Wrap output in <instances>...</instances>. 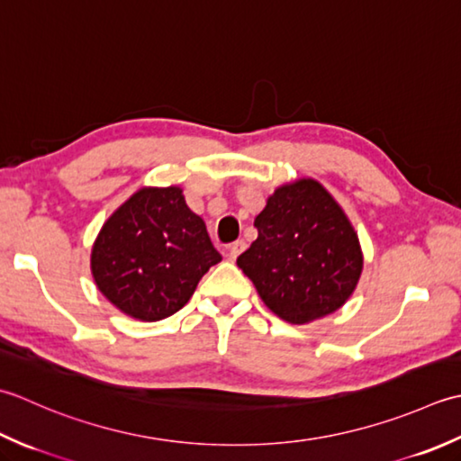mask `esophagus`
<instances>
[{
	"instance_id": "obj_1",
	"label": "esophagus",
	"mask_w": 461,
	"mask_h": 461,
	"mask_svg": "<svg viewBox=\"0 0 461 461\" xmlns=\"http://www.w3.org/2000/svg\"><path fill=\"white\" fill-rule=\"evenodd\" d=\"M247 249V242L244 240H237V242H232L230 247H229V252H227V257H229V260H237V257L240 255V252Z\"/></svg>"
}]
</instances>
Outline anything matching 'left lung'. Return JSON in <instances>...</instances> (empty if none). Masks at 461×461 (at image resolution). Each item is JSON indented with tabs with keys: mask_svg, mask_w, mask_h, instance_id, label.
Listing matches in <instances>:
<instances>
[{
	"mask_svg": "<svg viewBox=\"0 0 461 461\" xmlns=\"http://www.w3.org/2000/svg\"><path fill=\"white\" fill-rule=\"evenodd\" d=\"M255 227L258 239L237 265L278 318L308 324L346 304L364 255L350 219L321 183L306 176L280 185Z\"/></svg>",
	"mask_w": 461,
	"mask_h": 461,
	"instance_id": "obj_1",
	"label": "left lung"
}]
</instances>
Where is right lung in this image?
Wrapping results in <instances>:
<instances>
[{"label": "right lung", "instance_id": "obj_1", "mask_svg": "<svg viewBox=\"0 0 461 461\" xmlns=\"http://www.w3.org/2000/svg\"><path fill=\"white\" fill-rule=\"evenodd\" d=\"M221 260L181 186H143L101 227L91 275L121 312L157 322L189 303L204 272Z\"/></svg>", "mask_w": 461, "mask_h": 461}]
</instances>
